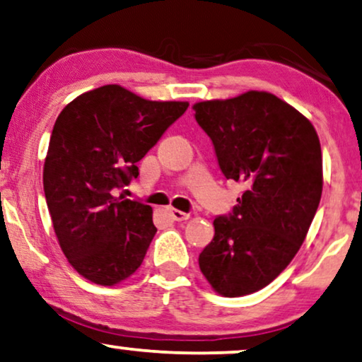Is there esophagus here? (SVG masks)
Masks as SVG:
<instances>
[{
  "label": "esophagus",
  "mask_w": 362,
  "mask_h": 362,
  "mask_svg": "<svg viewBox=\"0 0 362 362\" xmlns=\"http://www.w3.org/2000/svg\"><path fill=\"white\" fill-rule=\"evenodd\" d=\"M170 216L175 221H184L190 218V214H185V211H180L177 209H170Z\"/></svg>",
  "instance_id": "1"
}]
</instances>
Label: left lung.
<instances>
[{
  "mask_svg": "<svg viewBox=\"0 0 362 362\" xmlns=\"http://www.w3.org/2000/svg\"><path fill=\"white\" fill-rule=\"evenodd\" d=\"M218 165L245 185L199 257L200 272L226 298L268 286L295 258L322 192V156L313 124L267 90L194 104Z\"/></svg>",
  "mask_w": 362,
  "mask_h": 362,
  "instance_id": "obj_1",
  "label": "left lung"
}]
</instances>
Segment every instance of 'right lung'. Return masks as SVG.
Instances as JSON below:
<instances>
[{"label": "right lung", "instance_id": "right-lung-1", "mask_svg": "<svg viewBox=\"0 0 362 362\" xmlns=\"http://www.w3.org/2000/svg\"><path fill=\"white\" fill-rule=\"evenodd\" d=\"M187 107L107 84L57 115L42 168L47 209L67 262L95 285H117L142 264L157 231L152 209L112 190L137 178V162Z\"/></svg>", "mask_w": 362, "mask_h": 362}]
</instances>
